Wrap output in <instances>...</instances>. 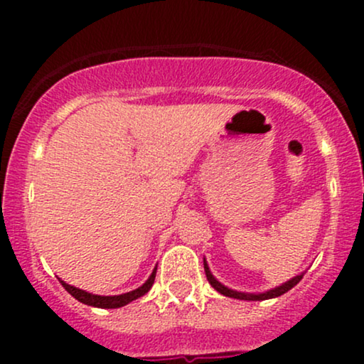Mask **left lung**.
<instances>
[{"label":"left lung","instance_id":"1","mask_svg":"<svg viewBox=\"0 0 364 364\" xmlns=\"http://www.w3.org/2000/svg\"><path fill=\"white\" fill-rule=\"evenodd\" d=\"M203 269H205V275H207V281L210 282V286L214 287L215 291H219L220 294L228 296V298H236V299H245V301H263V299H272V298H277V296H282L284 292H287L292 287L296 286L299 281L303 279L304 274H299L296 275V277H292L291 281L284 282L282 286H277L274 287V289L270 291H265V292H258V294H255V292H241V291H235V289H229V287H225L224 284H220L217 279L212 275L210 269H208L205 258H203Z\"/></svg>","mask_w":364,"mask_h":364}]
</instances>
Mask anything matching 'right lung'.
<instances>
[{
	"label": "right lung",
	"mask_w": 364,
	"mask_h": 364,
	"mask_svg": "<svg viewBox=\"0 0 364 364\" xmlns=\"http://www.w3.org/2000/svg\"><path fill=\"white\" fill-rule=\"evenodd\" d=\"M156 272H157V267L154 269V272L150 274V277L145 281V284H141L139 289L124 292V294H118V296H97V294H92V292L78 289V287L70 286V284H66L65 281H60V282L75 299H78V301L83 304H89V306H95V308H121L124 306V304L139 299L140 296L147 294L150 287H152L154 281H156Z\"/></svg>",
	"instance_id": "obj_1"
}]
</instances>
